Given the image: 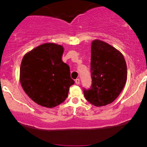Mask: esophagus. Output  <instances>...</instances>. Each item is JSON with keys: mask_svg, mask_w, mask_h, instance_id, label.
Returning a JSON list of instances; mask_svg holds the SVG:
<instances>
[{"mask_svg": "<svg viewBox=\"0 0 147 147\" xmlns=\"http://www.w3.org/2000/svg\"><path fill=\"white\" fill-rule=\"evenodd\" d=\"M79 83H80V80H79V79H75V84H77V85H78V84H79Z\"/></svg>", "mask_w": 147, "mask_h": 147, "instance_id": "1", "label": "esophagus"}]
</instances>
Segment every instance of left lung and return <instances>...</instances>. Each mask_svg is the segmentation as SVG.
<instances>
[{
    "mask_svg": "<svg viewBox=\"0 0 147 147\" xmlns=\"http://www.w3.org/2000/svg\"><path fill=\"white\" fill-rule=\"evenodd\" d=\"M90 72L91 86L83 89L86 99L98 107L112 103L126 82L127 68L122 54L105 42L95 40L91 45Z\"/></svg>",
    "mask_w": 147,
    "mask_h": 147,
    "instance_id": "8db88e82",
    "label": "left lung"
}]
</instances>
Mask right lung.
Listing matches in <instances>:
<instances>
[{
    "instance_id": "add662e5",
    "label": "right lung",
    "mask_w": 147,
    "mask_h": 147,
    "mask_svg": "<svg viewBox=\"0 0 147 147\" xmlns=\"http://www.w3.org/2000/svg\"><path fill=\"white\" fill-rule=\"evenodd\" d=\"M63 48L55 43H44L23 57L20 81L26 94L34 102L47 108L65 100L75 84L70 67L61 59Z\"/></svg>"
}]
</instances>
